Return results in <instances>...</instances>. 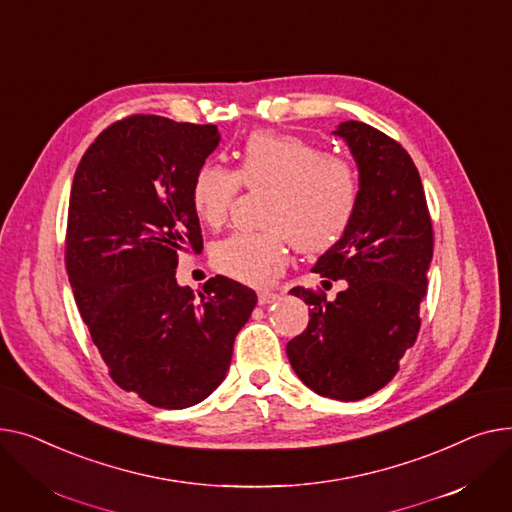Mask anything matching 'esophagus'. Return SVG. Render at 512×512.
Returning a JSON list of instances; mask_svg holds the SVG:
<instances>
[{"instance_id": "34e87169", "label": "esophagus", "mask_w": 512, "mask_h": 512, "mask_svg": "<svg viewBox=\"0 0 512 512\" xmlns=\"http://www.w3.org/2000/svg\"><path fill=\"white\" fill-rule=\"evenodd\" d=\"M279 299V293H275V291H260L258 293V304L260 306H266V304H273V302H277Z\"/></svg>"}]
</instances>
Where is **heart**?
Masks as SVG:
<instances>
[{
    "label": "heart",
    "instance_id": "obj_1",
    "mask_svg": "<svg viewBox=\"0 0 512 512\" xmlns=\"http://www.w3.org/2000/svg\"><path fill=\"white\" fill-rule=\"evenodd\" d=\"M275 190L270 198L266 231H237L213 248V264L223 275L248 285L273 283L289 258L291 239L304 252L326 250L349 229L359 179L351 163L291 134L256 132L233 171L206 163L196 173L192 202L206 225H221L242 188Z\"/></svg>",
    "mask_w": 512,
    "mask_h": 512
}]
</instances>
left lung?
I'll return each mask as SVG.
<instances>
[{
    "instance_id": "1",
    "label": "left lung",
    "mask_w": 512,
    "mask_h": 512,
    "mask_svg": "<svg viewBox=\"0 0 512 512\" xmlns=\"http://www.w3.org/2000/svg\"><path fill=\"white\" fill-rule=\"evenodd\" d=\"M333 134L357 165L359 202L345 235L312 270L347 287L333 302L291 289L312 310L308 328L287 343V357L314 393L359 401L395 378L417 339L434 233L422 179L399 142L353 119Z\"/></svg>"
}]
</instances>
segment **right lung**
<instances>
[{
    "label": "right lung",
    "instance_id": "add662e5",
    "mask_svg": "<svg viewBox=\"0 0 512 512\" xmlns=\"http://www.w3.org/2000/svg\"><path fill=\"white\" fill-rule=\"evenodd\" d=\"M219 142L213 124L132 115L103 130L74 173L66 266L80 316L113 382L155 407L213 393L258 302L221 275L198 295L175 279L179 254L202 250L192 186Z\"/></svg>",
    "mask_w": 512,
    "mask_h": 512
}]
</instances>
